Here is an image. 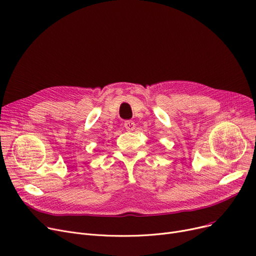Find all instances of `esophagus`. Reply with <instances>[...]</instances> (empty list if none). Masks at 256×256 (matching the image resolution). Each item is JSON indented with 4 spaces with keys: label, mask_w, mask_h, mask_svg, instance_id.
<instances>
[{
    "label": "esophagus",
    "mask_w": 256,
    "mask_h": 256,
    "mask_svg": "<svg viewBox=\"0 0 256 256\" xmlns=\"http://www.w3.org/2000/svg\"><path fill=\"white\" fill-rule=\"evenodd\" d=\"M124 128H126V130H134V128H136V124L134 121L132 120H128L124 122Z\"/></svg>",
    "instance_id": "obj_1"
}]
</instances>
